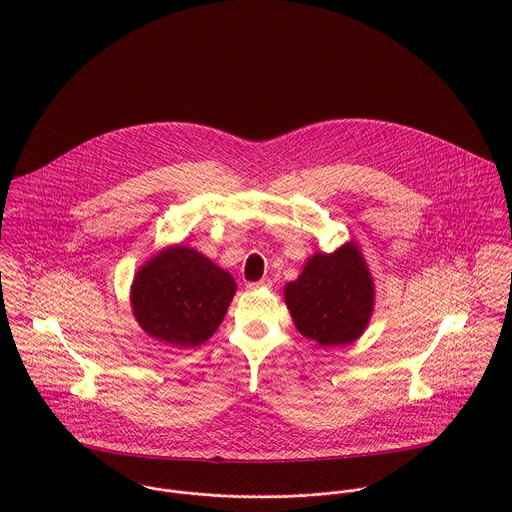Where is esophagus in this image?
I'll use <instances>...</instances> for the list:
<instances>
[{
  "mask_svg": "<svg viewBox=\"0 0 512 512\" xmlns=\"http://www.w3.org/2000/svg\"><path fill=\"white\" fill-rule=\"evenodd\" d=\"M270 286H272V280H270V278H262L260 282H252V284H248L246 288H248V290H260V288L266 290V288H270Z\"/></svg>",
  "mask_w": 512,
  "mask_h": 512,
  "instance_id": "34e87169",
  "label": "esophagus"
}]
</instances>
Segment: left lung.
<instances>
[{"label": "left lung", "instance_id": "obj_1", "mask_svg": "<svg viewBox=\"0 0 512 512\" xmlns=\"http://www.w3.org/2000/svg\"><path fill=\"white\" fill-rule=\"evenodd\" d=\"M295 329L321 347H341L365 333L374 309V282L357 242L315 252L284 288Z\"/></svg>", "mask_w": 512, "mask_h": 512}]
</instances>
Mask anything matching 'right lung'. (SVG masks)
Here are the masks:
<instances>
[{
  "label": "right lung",
  "mask_w": 512,
  "mask_h": 512,
  "mask_svg": "<svg viewBox=\"0 0 512 512\" xmlns=\"http://www.w3.org/2000/svg\"><path fill=\"white\" fill-rule=\"evenodd\" d=\"M236 293L230 272L199 250L167 246L136 272L130 305L147 335L175 349L199 347L219 329Z\"/></svg>",
  "instance_id": "add662e5"
}]
</instances>
